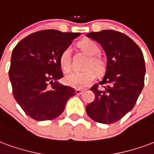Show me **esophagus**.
<instances>
[{
    "instance_id": "obj_1",
    "label": "esophagus",
    "mask_w": 154,
    "mask_h": 154,
    "mask_svg": "<svg viewBox=\"0 0 154 154\" xmlns=\"http://www.w3.org/2000/svg\"><path fill=\"white\" fill-rule=\"evenodd\" d=\"M75 92L77 95H81V94L83 93V91L82 90H79V89H77V90L75 91Z\"/></svg>"
}]
</instances>
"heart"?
<instances>
[{
    "instance_id": "heart-1",
    "label": "heart",
    "mask_w": 154,
    "mask_h": 154,
    "mask_svg": "<svg viewBox=\"0 0 154 154\" xmlns=\"http://www.w3.org/2000/svg\"><path fill=\"white\" fill-rule=\"evenodd\" d=\"M79 47L87 56L88 59L85 63L84 67L87 68L82 72H71L65 77L66 83L77 89H82L87 87L95 79L96 72L97 73H101L106 67L105 62L101 57L97 56L100 53V48L94 41L91 39H85L79 43ZM71 49L67 48L61 54L59 62L62 68L65 72L70 70Z\"/></svg>"
}]
</instances>
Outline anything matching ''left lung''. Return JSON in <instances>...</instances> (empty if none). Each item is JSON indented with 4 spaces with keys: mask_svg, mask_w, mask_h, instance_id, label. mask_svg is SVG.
Returning <instances> with one entry per match:
<instances>
[{
    "mask_svg": "<svg viewBox=\"0 0 154 154\" xmlns=\"http://www.w3.org/2000/svg\"><path fill=\"white\" fill-rule=\"evenodd\" d=\"M88 38L97 41L106 55V73L97 89L96 84L91 88L95 100L86 107L91 119L101 124H112L132 110L142 91L145 64L141 49L122 33L101 30L87 34Z\"/></svg>",
    "mask_w": 154,
    "mask_h": 154,
    "instance_id": "1",
    "label": "left lung"
}]
</instances>
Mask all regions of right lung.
<instances>
[{
    "label": "right lung",
    "mask_w": 154,
    "mask_h": 154,
    "mask_svg": "<svg viewBox=\"0 0 154 154\" xmlns=\"http://www.w3.org/2000/svg\"><path fill=\"white\" fill-rule=\"evenodd\" d=\"M79 35L41 30L25 37L12 51L9 77L13 95L32 119L43 121L57 118L76 94L73 88L57 81L63 77L61 54Z\"/></svg>",
    "instance_id": "right-lung-1"
}]
</instances>
